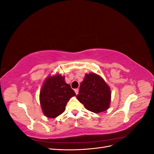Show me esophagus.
Returning <instances> with one entry per match:
<instances>
[{
    "label": "esophagus",
    "instance_id": "34e87169",
    "mask_svg": "<svg viewBox=\"0 0 154 154\" xmlns=\"http://www.w3.org/2000/svg\"><path fill=\"white\" fill-rule=\"evenodd\" d=\"M78 91H79L78 88H75V89H74V92H75V93H76V94H78Z\"/></svg>",
    "mask_w": 154,
    "mask_h": 154
}]
</instances>
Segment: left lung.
<instances>
[{
  "instance_id": "8db88e82",
  "label": "left lung",
  "mask_w": 154,
  "mask_h": 154,
  "mask_svg": "<svg viewBox=\"0 0 154 154\" xmlns=\"http://www.w3.org/2000/svg\"><path fill=\"white\" fill-rule=\"evenodd\" d=\"M76 97L88 110L94 113L102 112L109 108L110 88L100 76L94 72L87 74L80 83Z\"/></svg>"
}]
</instances>
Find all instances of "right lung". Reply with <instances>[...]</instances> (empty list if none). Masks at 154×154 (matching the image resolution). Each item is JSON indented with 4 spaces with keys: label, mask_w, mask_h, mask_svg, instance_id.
<instances>
[{
    "label": "right lung",
    "mask_w": 154,
    "mask_h": 154,
    "mask_svg": "<svg viewBox=\"0 0 154 154\" xmlns=\"http://www.w3.org/2000/svg\"><path fill=\"white\" fill-rule=\"evenodd\" d=\"M76 93L65 82L61 74L49 76L45 80L40 92V103L44 114L55 118L66 110L67 103Z\"/></svg>",
    "instance_id": "obj_1"
}]
</instances>
